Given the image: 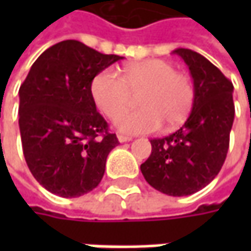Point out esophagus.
Returning <instances> with one entry per match:
<instances>
[{
	"instance_id": "esophagus-1",
	"label": "esophagus",
	"mask_w": 251,
	"mask_h": 251,
	"mask_svg": "<svg viewBox=\"0 0 251 251\" xmlns=\"http://www.w3.org/2000/svg\"><path fill=\"white\" fill-rule=\"evenodd\" d=\"M117 140H119V142L123 144V142H128V141H131L132 138H131V137H127V135H123V134H119V135H117Z\"/></svg>"
}]
</instances>
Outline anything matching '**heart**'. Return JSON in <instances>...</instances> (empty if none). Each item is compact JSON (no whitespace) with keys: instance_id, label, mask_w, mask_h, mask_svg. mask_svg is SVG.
<instances>
[{"instance_id":"heart-1","label":"heart","mask_w":251,"mask_h":251,"mask_svg":"<svg viewBox=\"0 0 251 251\" xmlns=\"http://www.w3.org/2000/svg\"><path fill=\"white\" fill-rule=\"evenodd\" d=\"M138 94V111L123 113L130 95ZM91 95L96 107L126 134H150L165 124L173 130L187 120L194 106L196 88L187 74L177 73L162 60H144L127 64L121 78L110 70L98 73L91 82Z\"/></svg>"}]
</instances>
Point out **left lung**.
Returning <instances> with one entry per match:
<instances>
[{
	"mask_svg": "<svg viewBox=\"0 0 251 251\" xmlns=\"http://www.w3.org/2000/svg\"><path fill=\"white\" fill-rule=\"evenodd\" d=\"M187 64L196 100L181 128L151 140L152 152L141 165L155 190L173 197L190 196L209 184L222 168L235 119L233 85L204 55L176 49Z\"/></svg>",
	"mask_w": 251,
	"mask_h": 251,
	"instance_id": "8db88e82",
	"label": "left lung"
}]
</instances>
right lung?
Segmentation results:
<instances>
[{"label": "right lung", "mask_w": 251, "mask_h": 251, "mask_svg": "<svg viewBox=\"0 0 251 251\" xmlns=\"http://www.w3.org/2000/svg\"><path fill=\"white\" fill-rule=\"evenodd\" d=\"M123 57L78 40L47 49L19 88V130L27 168L46 190L81 197L100 183L119 140L96 111L93 76Z\"/></svg>", "instance_id": "1"}]
</instances>
